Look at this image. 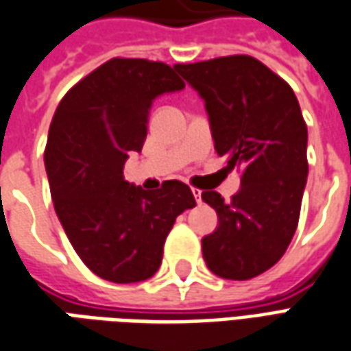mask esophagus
Segmentation results:
<instances>
[{
  "label": "esophagus",
  "mask_w": 351,
  "mask_h": 351,
  "mask_svg": "<svg viewBox=\"0 0 351 351\" xmlns=\"http://www.w3.org/2000/svg\"><path fill=\"white\" fill-rule=\"evenodd\" d=\"M193 195H195L196 202H202V191H200V189H193Z\"/></svg>",
  "instance_id": "obj_1"
}]
</instances>
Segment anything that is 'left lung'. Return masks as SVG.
Returning <instances> with one entry per match:
<instances>
[{
  "instance_id": "left-lung-1",
  "label": "left lung",
  "mask_w": 351,
  "mask_h": 351,
  "mask_svg": "<svg viewBox=\"0 0 351 351\" xmlns=\"http://www.w3.org/2000/svg\"><path fill=\"white\" fill-rule=\"evenodd\" d=\"M206 101L211 136L227 168H242V187L230 202L204 191L219 225L202 238L213 274L251 280L282 259L293 240L306 185V123L295 92L247 54L176 64Z\"/></svg>"
}]
</instances>
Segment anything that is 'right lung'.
Masks as SVG:
<instances>
[{
    "label": "right lung",
    "mask_w": 351,
    "mask_h": 351,
    "mask_svg": "<svg viewBox=\"0 0 351 351\" xmlns=\"http://www.w3.org/2000/svg\"><path fill=\"white\" fill-rule=\"evenodd\" d=\"M183 86L164 62L111 58L73 84L52 117L45 168L54 210L77 255L108 282L155 274L176 217L196 206L178 180L145 191L123 178L128 153L143 147L153 100Z\"/></svg>",
    "instance_id": "obj_1"
}]
</instances>
